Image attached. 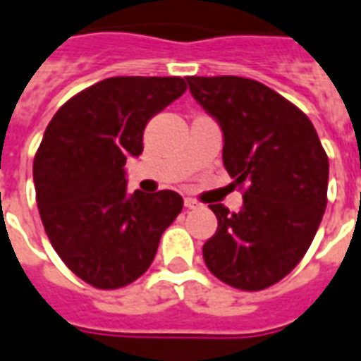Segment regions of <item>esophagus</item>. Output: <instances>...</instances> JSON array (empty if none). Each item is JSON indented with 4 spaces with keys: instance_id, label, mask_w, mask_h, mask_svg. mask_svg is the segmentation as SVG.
<instances>
[{
    "instance_id": "esophagus-1",
    "label": "esophagus",
    "mask_w": 361,
    "mask_h": 361,
    "mask_svg": "<svg viewBox=\"0 0 361 361\" xmlns=\"http://www.w3.org/2000/svg\"><path fill=\"white\" fill-rule=\"evenodd\" d=\"M183 204H185V208H187V209H197V208H200V204H198L197 200H195V198H185V200H183Z\"/></svg>"
}]
</instances>
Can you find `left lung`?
Segmentation results:
<instances>
[{"label":"left lung","mask_w":361,"mask_h":361,"mask_svg":"<svg viewBox=\"0 0 361 361\" xmlns=\"http://www.w3.org/2000/svg\"><path fill=\"white\" fill-rule=\"evenodd\" d=\"M189 92L223 130V163L243 206L209 204L219 225L202 247L212 274L240 290H262L307 252L328 204V155L302 110L241 76H187Z\"/></svg>","instance_id":"left-lung-1"}]
</instances>
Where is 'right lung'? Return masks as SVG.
Wrapping results in <instances>:
<instances>
[{
    "mask_svg": "<svg viewBox=\"0 0 361 361\" xmlns=\"http://www.w3.org/2000/svg\"><path fill=\"white\" fill-rule=\"evenodd\" d=\"M180 76H114L76 93L48 123L33 161L37 206L65 266L87 285L121 288L152 266L183 208L174 191L127 195L125 163L147 121L183 95Z\"/></svg>",
    "mask_w": 361,
    "mask_h": 361,
    "instance_id": "add662e5",
    "label": "right lung"
}]
</instances>
